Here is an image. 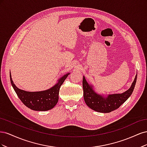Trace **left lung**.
<instances>
[{
	"instance_id": "left-lung-1",
	"label": "left lung",
	"mask_w": 147,
	"mask_h": 147,
	"mask_svg": "<svg viewBox=\"0 0 147 147\" xmlns=\"http://www.w3.org/2000/svg\"><path fill=\"white\" fill-rule=\"evenodd\" d=\"M137 74L131 87L123 93L112 94H99L95 91L92 84L88 83L86 78H83V97L86 104L92 110L100 113H109L118 109L129 97L134 91L137 81Z\"/></svg>"
}]
</instances>
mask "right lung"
I'll return each mask as SVG.
<instances>
[{
	"mask_svg": "<svg viewBox=\"0 0 147 147\" xmlns=\"http://www.w3.org/2000/svg\"><path fill=\"white\" fill-rule=\"evenodd\" d=\"M70 73L66 74L57 80V83L46 90L29 92L17 88L13 83L11 73L10 78L12 87L22 102L28 108L35 111H47L57 104L59 100V92L62 85Z\"/></svg>",
	"mask_w": 147,
	"mask_h": 147,
	"instance_id": "add662e5",
	"label": "right lung"
}]
</instances>
